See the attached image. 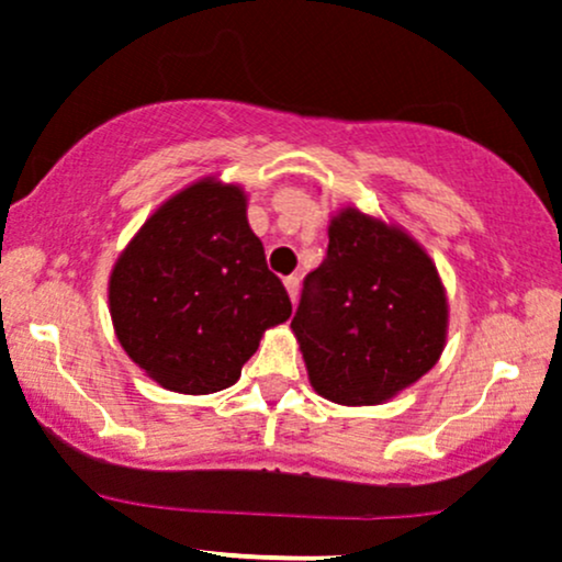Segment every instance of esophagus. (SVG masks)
I'll return each instance as SVG.
<instances>
[{"label":"esophagus","instance_id":"1","mask_svg":"<svg viewBox=\"0 0 562 562\" xmlns=\"http://www.w3.org/2000/svg\"><path fill=\"white\" fill-rule=\"evenodd\" d=\"M285 291H288V296H291V301H296V296H299V277H285Z\"/></svg>","mask_w":562,"mask_h":562}]
</instances>
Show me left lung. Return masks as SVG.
I'll return each instance as SVG.
<instances>
[{
  "label": "left lung",
  "mask_w": 562,
  "mask_h": 562,
  "mask_svg": "<svg viewBox=\"0 0 562 562\" xmlns=\"http://www.w3.org/2000/svg\"><path fill=\"white\" fill-rule=\"evenodd\" d=\"M450 301L434 258L398 223L347 204L306 280L291 328L317 395L376 406L439 363Z\"/></svg>",
  "instance_id": "obj_1"
}]
</instances>
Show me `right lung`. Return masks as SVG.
<instances>
[{"label": "right lung", "instance_id": "right-lung-1", "mask_svg": "<svg viewBox=\"0 0 562 562\" xmlns=\"http://www.w3.org/2000/svg\"><path fill=\"white\" fill-rule=\"evenodd\" d=\"M110 317L126 356L164 390L232 387L269 328L291 317L247 223V193L206 175L158 206L117 256Z\"/></svg>", "mask_w": 562, "mask_h": 562}]
</instances>
